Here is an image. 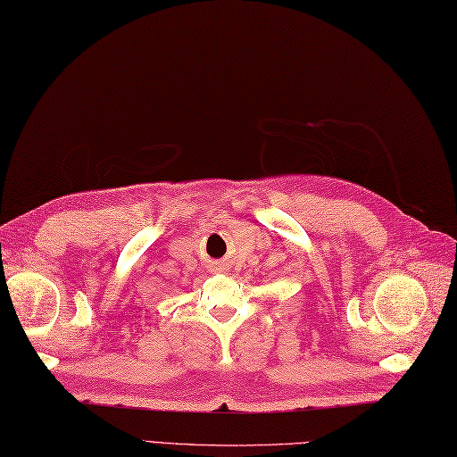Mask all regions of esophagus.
Here are the masks:
<instances>
[{
    "label": "esophagus",
    "mask_w": 457,
    "mask_h": 457,
    "mask_svg": "<svg viewBox=\"0 0 457 457\" xmlns=\"http://www.w3.org/2000/svg\"><path fill=\"white\" fill-rule=\"evenodd\" d=\"M212 268H214V270L224 272V270H228V264H224V262H212Z\"/></svg>",
    "instance_id": "obj_1"
}]
</instances>
